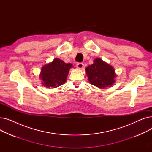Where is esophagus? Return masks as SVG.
<instances>
[{
	"mask_svg": "<svg viewBox=\"0 0 152 152\" xmlns=\"http://www.w3.org/2000/svg\"><path fill=\"white\" fill-rule=\"evenodd\" d=\"M76 66L79 69H83L84 67V64L83 63H77Z\"/></svg>",
	"mask_w": 152,
	"mask_h": 152,
	"instance_id": "esophagus-1",
	"label": "esophagus"
}]
</instances>
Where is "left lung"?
I'll use <instances>...</instances> for the list:
<instances>
[{"label": "left lung", "mask_w": 152, "mask_h": 152, "mask_svg": "<svg viewBox=\"0 0 152 152\" xmlns=\"http://www.w3.org/2000/svg\"><path fill=\"white\" fill-rule=\"evenodd\" d=\"M86 73L90 83L102 89L112 86L117 76L113 67L100 58L86 68Z\"/></svg>", "instance_id": "1"}]
</instances>
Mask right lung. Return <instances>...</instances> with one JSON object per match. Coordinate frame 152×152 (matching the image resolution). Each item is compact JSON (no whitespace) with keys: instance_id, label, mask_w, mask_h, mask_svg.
Returning <instances> with one entry per match:
<instances>
[{"instance_id":"1","label":"right lung","mask_w":152,"mask_h":152,"mask_svg":"<svg viewBox=\"0 0 152 152\" xmlns=\"http://www.w3.org/2000/svg\"><path fill=\"white\" fill-rule=\"evenodd\" d=\"M71 63H66L65 61L55 58L52 62L46 64L41 68L39 78L42 81V84L47 88H57L65 84Z\"/></svg>"}]
</instances>
